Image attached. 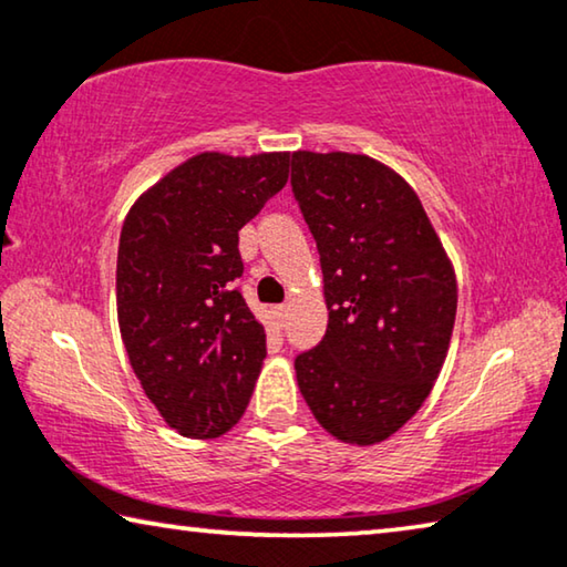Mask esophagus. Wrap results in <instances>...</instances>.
I'll use <instances>...</instances> for the list:
<instances>
[{"label": "esophagus", "instance_id": "34e87169", "mask_svg": "<svg viewBox=\"0 0 567 567\" xmlns=\"http://www.w3.org/2000/svg\"><path fill=\"white\" fill-rule=\"evenodd\" d=\"M286 313H289V309H286V307H276V319H278V321H281V324H284Z\"/></svg>", "mask_w": 567, "mask_h": 567}]
</instances>
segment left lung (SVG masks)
I'll use <instances>...</instances> for the list:
<instances>
[{"instance_id":"left-lung-1","label":"left lung","mask_w":567,"mask_h":567,"mask_svg":"<svg viewBox=\"0 0 567 567\" xmlns=\"http://www.w3.org/2000/svg\"><path fill=\"white\" fill-rule=\"evenodd\" d=\"M291 189L317 240L327 334L293 360L334 439L385 441L411 421L446 360L456 276L413 187L364 154L293 152Z\"/></svg>"}]
</instances>
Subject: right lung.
Listing matches in <instances>:
<instances>
[{
  "label": "right lung",
  "mask_w": 567,
  "mask_h": 567,
  "mask_svg": "<svg viewBox=\"0 0 567 567\" xmlns=\"http://www.w3.org/2000/svg\"><path fill=\"white\" fill-rule=\"evenodd\" d=\"M289 182V154H197L128 210L116 309L128 362L169 429L230 431L254 393L266 329L248 309L238 230Z\"/></svg>",
  "instance_id": "right-lung-1"
}]
</instances>
